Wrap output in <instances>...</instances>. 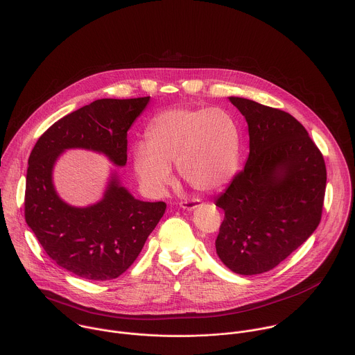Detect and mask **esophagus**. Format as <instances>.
I'll return each instance as SVG.
<instances>
[{"mask_svg": "<svg viewBox=\"0 0 355 355\" xmlns=\"http://www.w3.org/2000/svg\"><path fill=\"white\" fill-rule=\"evenodd\" d=\"M199 203H200V199L184 200V202H181V207H182L184 210H193V209H196V207L199 206Z\"/></svg>", "mask_w": 355, "mask_h": 355, "instance_id": "obj_1", "label": "esophagus"}]
</instances>
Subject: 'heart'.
I'll use <instances>...</instances> for the list:
<instances>
[{
  "label": "heart",
  "instance_id": "obj_1",
  "mask_svg": "<svg viewBox=\"0 0 355 355\" xmlns=\"http://www.w3.org/2000/svg\"><path fill=\"white\" fill-rule=\"evenodd\" d=\"M239 162L238 123L218 107L164 110L150 121L146 145L134 149L135 174L153 196H162L174 181L171 166H178L189 187L210 192L234 180Z\"/></svg>",
  "mask_w": 355,
  "mask_h": 355
}]
</instances>
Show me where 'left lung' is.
<instances>
[{
  "label": "left lung",
  "mask_w": 355,
  "mask_h": 355,
  "mask_svg": "<svg viewBox=\"0 0 355 355\" xmlns=\"http://www.w3.org/2000/svg\"><path fill=\"white\" fill-rule=\"evenodd\" d=\"M249 127V157L216 206L225 211L216 250L235 274L275 268L317 230L327 167L307 130L292 114L230 96Z\"/></svg>",
  "instance_id": "8db88e82"
}]
</instances>
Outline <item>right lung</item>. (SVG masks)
Instances as JSON below:
<instances>
[{
  "label": "right lung",
  "mask_w": 355,
  "mask_h": 355,
  "mask_svg": "<svg viewBox=\"0 0 355 355\" xmlns=\"http://www.w3.org/2000/svg\"><path fill=\"white\" fill-rule=\"evenodd\" d=\"M150 96L98 99L53 123L37 141L26 175L24 217L45 253L62 268L89 281L120 277L138 257L166 211L164 202H142L110 173L99 202L76 207L60 199L52 171L67 149L127 163V131Z\"/></svg>",
  "instance_id": "1"
}]
</instances>
